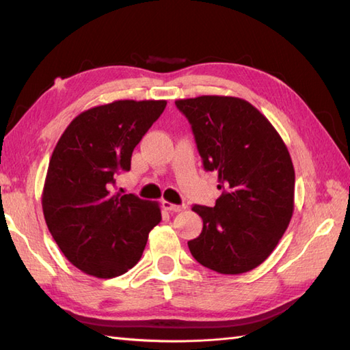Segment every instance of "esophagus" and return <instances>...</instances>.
Wrapping results in <instances>:
<instances>
[{
  "label": "esophagus",
  "instance_id": "esophagus-1",
  "mask_svg": "<svg viewBox=\"0 0 350 350\" xmlns=\"http://www.w3.org/2000/svg\"><path fill=\"white\" fill-rule=\"evenodd\" d=\"M162 207H163V209H165V211L171 212V213L182 212V211L187 209V206H185V204H173V203H170V202H162Z\"/></svg>",
  "mask_w": 350,
  "mask_h": 350
}]
</instances>
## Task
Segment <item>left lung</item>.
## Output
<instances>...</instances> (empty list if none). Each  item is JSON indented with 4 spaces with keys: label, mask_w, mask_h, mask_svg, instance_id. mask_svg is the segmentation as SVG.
<instances>
[{
    "label": "left lung",
    "mask_w": 350,
    "mask_h": 350,
    "mask_svg": "<svg viewBox=\"0 0 350 350\" xmlns=\"http://www.w3.org/2000/svg\"><path fill=\"white\" fill-rule=\"evenodd\" d=\"M194 133L206 171L222 191L213 207L192 206L203 219L192 257L236 275L271 256L293 215L295 170L284 141L250 102L230 96L176 100Z\"/></svg>",
    "instance_id": "8db88e82"
}]
</instances>
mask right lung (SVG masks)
<instances>
[{
    "label": "right lung",
    "mask_w": 350,
    "mask_h": 350,
    "mask_svg": "<svg viewBox=\"0 0 350 350\" xmlns=\"http://www.w3.org/2000/svg\"><path fill=\"white\" fill-rule=\"evenodd\" d=\"M167 100H116L73 118L52 152L42 207L58 248L98 278H114L138 263L158 203L116 192V177L131 170L135 146Z\"/></svg>",
    "instance_id": "add662e5"
}]
</instances>
